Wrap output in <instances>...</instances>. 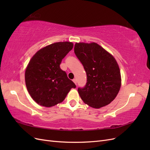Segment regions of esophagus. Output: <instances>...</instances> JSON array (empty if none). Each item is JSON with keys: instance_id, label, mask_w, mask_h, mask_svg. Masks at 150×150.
<instances>
[{"instance_id": "esophagus-1", "label": "esophagus", "mask_w": 150, "mask_h": 150, "mask_svg": "<svg viewBox=\"0 0 150 150\" xmlns=\"http://www.w3.org/2000/svg\"><path fill=\"white\" fill-rule=\"evenodd\" d=\"M72 81H73V82L74 83V84L76 85H77V80H76V79H74L73 80H72Z\"/></svg>"}]
</instances>
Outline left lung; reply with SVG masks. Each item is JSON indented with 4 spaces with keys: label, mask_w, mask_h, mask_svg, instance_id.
Masks as SVG:
<instances>
[{
    "label": "left lung",
    "mask_w": 150,
    "mask_h": 150,
    "mask_svg": "<svg viewBox=\"0 0 150 150\" xmlns=\"http://www.w3.org/2000/svg\"><path fill=\"white\" fill-rule=\"evenodd\" d=\"M74 53L87 75L86 86L78 89L81 98L94 108L108 105L116 97L121 84L120 67L115 57L95 42L76 43Z\"/></svg>",
    "instance_id": "1"
}]
</instances>
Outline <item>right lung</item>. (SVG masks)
I'll return each mask as SVG.
<instances>
[{"label":"right lung","instance_id":"obj_1","mask_svg":"<svg viewBox=\"0 0 150 150\" xmlns=\"http://www.w3.org/2000/svg\"><path fill=\"white\" fill-rule=\"evenodd\" d=\"M73 47L70 42L53 43L42 48L31 58L25 72L27 89L40 105L51 107L64 101L75 84L60 68L62 59Z\"/></svg>","mask_w":150,"mask_h":150}]
</instances>
